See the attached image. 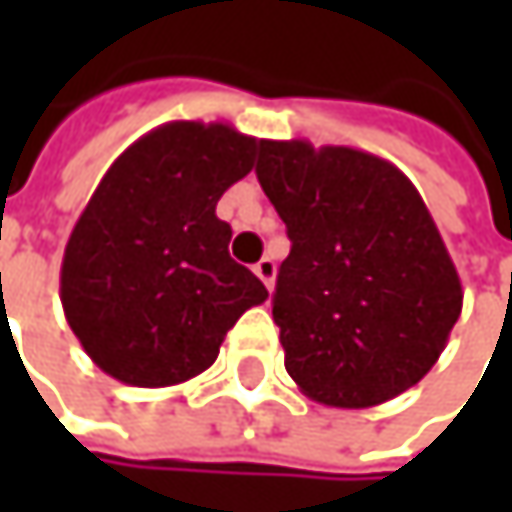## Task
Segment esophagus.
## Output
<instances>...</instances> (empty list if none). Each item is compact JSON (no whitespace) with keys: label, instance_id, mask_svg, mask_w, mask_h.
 <instances>
[{"label":"esophagus","instance_id":"esophagus-1","mask_svg":"<svg viewBox=\"0 0 512 512\" xmlns=\"http://www.w3.org/2000/svg\"><path fill=\"white\" fill-rule=\"evenodd\" d=\"M255 275L272 290V284H275V260L272 257H260L255 263Z\"/></svg>","mask_w":512,"mask_h":512}]
</instances>
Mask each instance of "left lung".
<instances>
[{
    "instance_id": "1",
    "label": "left lung",
    "mask_w": 512,
    "mask_h": 512,
    "mask_svg": "<svg viewBox=\"0 0 512 512\" xmlns=\"http://www.w3.org/2000/svg\"><path fill=\"white\" fill-rule=\"evenodd\" d=\"M255 171L290 237L272 320L299 391L367 409L418 385L460 320L462 284L412 180L305 139H263Z\"/></svg>"
}]
</instances>
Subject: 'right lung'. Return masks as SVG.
I'll use <instances>...</instances> for the list:
<instances>
[{"label": "right lung", "instance_id": "right-lung-1", "mask_svg": "<svg viewBox=\"0 0 512 512\" xmlns=\"http://www.w3.org/2000/svg\"><path fill=\"white\" fill-rule=\"evenodd\" d=\"M257 148L228 124L171 121L103 174L61 260L64 317L100 370L139 388L186 382L266 302L260 278L228 255L231 225L216 216Z\"/></svg>", "mask_w": 512, "mask_h": 512}]
</instances>
